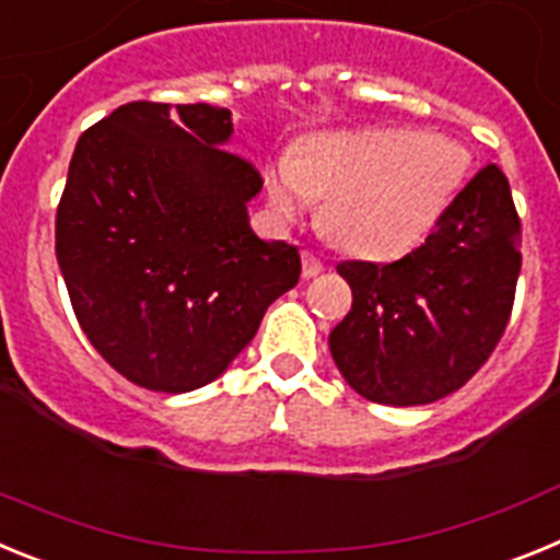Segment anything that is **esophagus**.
Listing matches in <instances>:
<instances>
[{
    "label": "esophagus",
    "mask_w": 560,
    "mask_h": 560,
    "mask_svg": "<svg viewBox=\"0 0 560 560\" xmlns=\"http://www.w3.org/2000/svg\"><path fill=\"white\" fill-rule=\"evenodd\" d=\"M323 271H325L323 260H319L314 252H303V277L305 280H311V277H319Z\"/></svg>",
    "instance_id": "34e87169"
}]
</instances>
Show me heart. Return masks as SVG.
Returning a JSON list of instances; mask_svg holds the SVG:
<instances>
[{"label":"heart","instance_id":"1","mask_svg":"<svg viewBox=\"0 0 560 560\" xmlns=\"http://www.w3.org/2000/svg\"><path fill=\"white\" fill-rule=\"evenodd\" d=\"M465 171L463 148L432 133L373 128L314 137L266 176L275 215L294 224L314 199L341 246L364 257L407 255L423 241Z\"/></svg>","mask_w":560,"mask_h":560}]
</instances>
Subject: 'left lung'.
<instances>
[{"label":"left lung","instance_id":"left-lung-1","mask_svg":"<svg viewBox=\"0 0 560 560\" xmlns=\"http://www.w3.org/2000/svg\"><path fill=\"white\" fill-rule=\"evenodd\" d=\"M511 185L488 165L440 215L427 244L395 264H341L350 314L330 355L361 398L420 407L471 378L508 328L522 271Z\"/></svg>","mask_w":560,"mask_h":560}]
</instances>
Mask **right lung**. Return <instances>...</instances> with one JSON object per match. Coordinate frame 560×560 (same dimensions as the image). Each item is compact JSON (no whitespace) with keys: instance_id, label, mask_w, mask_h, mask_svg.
<instances>
[{"instance_id":"1","label":"right lung","mask_w":560,"mask_h":560,"mask_svg":"<svg viewBox=\"0 0 560 560\" xmlns=\"http://www.w3.org/2000/svg\"><path fill=\"white\" fill-rule=\"evenodd\" d=\"M230 108L126 103L81 133L56 257L83 334L128 381L190 393L219 378L300 280V252L257 237L264 179Z\"/></svg>"}]
</instances>
